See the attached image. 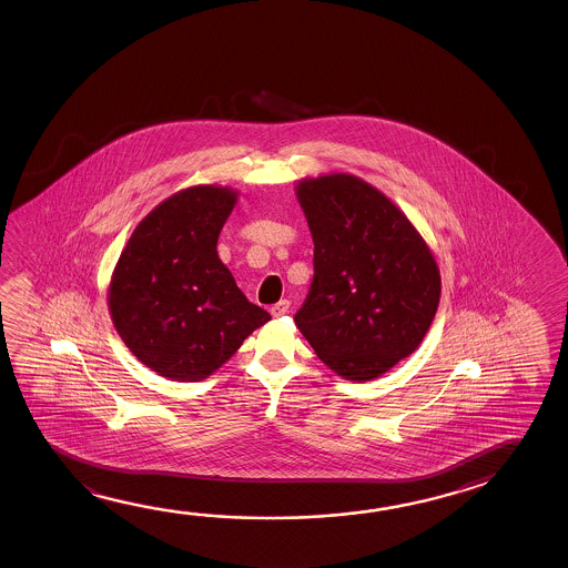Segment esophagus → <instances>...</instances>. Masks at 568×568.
I'll list each match as a JSON object with an SVG mask.
<instances>
[{
	"label": "esophagus",
	"instance_id": "34e87169",
	"mask_svg": "<svg viewBox=\"0 0 568 568\" xmlns=\"http://www.w3.org/2000/svg\"><path fill=\"white\" fill-rule=\"evenodd\" d=\"M290 312V302L288 300H280V302H276L272 308H270V314L272 316H284V314H288Z\"/></svg>",
	"mask_w": 568,
	"mask_h": 568
}]
</instances>
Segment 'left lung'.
Masks as SVG:
<instances>
[{
  "mask_svg": "<svg viewBox=\"0 0 568 568\" xmlns=\"http://www.w3.org/2000/svg\"><path fill=\"white\" fill-rule=\"evenodd\" d=\"M314 278L294 322L337 375L366 382L422 344L439 306L432 251L394 202L352 174L298 184Z\"/></svg>",
  "mask_w": 568,
  "mask_h": 568,
  "instance_id": "1",
  "label": "left lung"
}]
</instances>
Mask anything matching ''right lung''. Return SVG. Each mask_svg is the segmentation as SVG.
Segmentation results:
<instances>
[{
  "mask_svg": "<svg viewBox=\"0 0 568 568\" xmlns=\"http://www.w3.org/2000/svg\"><path fill=\"white\" fill-rule=\"evenodd\" d=\"M234 202L236 193L212 184L173 194L144 216L116 262L109 286L113 324L163 377L201 382L270 320L216 252Z\"/></svg>",
  "mask_w": 568,
  "mask_h": 568,
  "instance_id": "1",
  "label": "right lung"
}]
</instances>
